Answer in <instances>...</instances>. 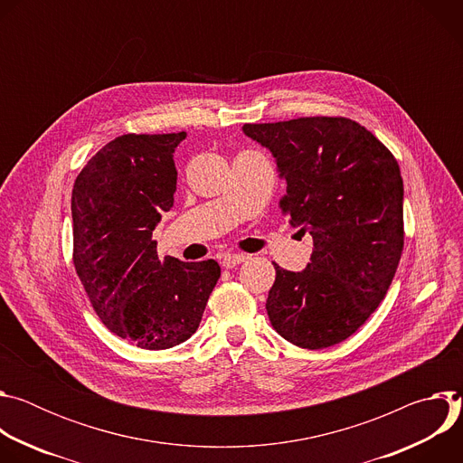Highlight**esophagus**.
<instances>
[{
    "instance_id": "1",
    "label": "esophagus",
    "mask_w": 463,
    "mask_h": 463,
    "mask_svg": "<svg viewBox=\"0 0 463 463\" xmlns=\"http://www.w3.org/2000/svg\"><path fill=\"white\" fill-rule=\"evenodd\" d=\"M245 254H225L223 258H222V266L225 268V269H232V268H236V266H240L241 261H245Z\"/></svg>"
}]
</instances>
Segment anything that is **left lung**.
Returning <instances> with one entry per match:
<instances>
[{"label": "left lung", "instance_id": "8db88e82", "mask_svg": "<svg viewBox=\"0 0 463 463\" xmlns=\"http://www.w3.org/2000/svg\"><path fill=\"white\" fill-rule=\"evenodd\" d=\"M286 179L282 211L313 238L295 273L275 263L266 309L277 332L307 350L334 346L384 298L403 250V179L372 131L345 117L243 124Z\"/></svg>", "mask_w": 463, "mask_h": 463}]
</instances>
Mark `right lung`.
Here are the masks:
<instances>
[{"label": "right lung", "instance_id": "right-lung-1", "mask_svg": "<svg viewBox=\"0 0 463 463\" xmlns=\"http://www.w3.org/2000/svg\"><path fill=\"white\" fill-rule=\"evenodd\" d=\"M184 137L113 139L82 168L71 195L77 275L108 329L145 350L190 339L222 275L214 260H159L152 240L174 207V152Z\"/></svg>", "mask_w": 463, "mask_h": 463}]
</instances>
